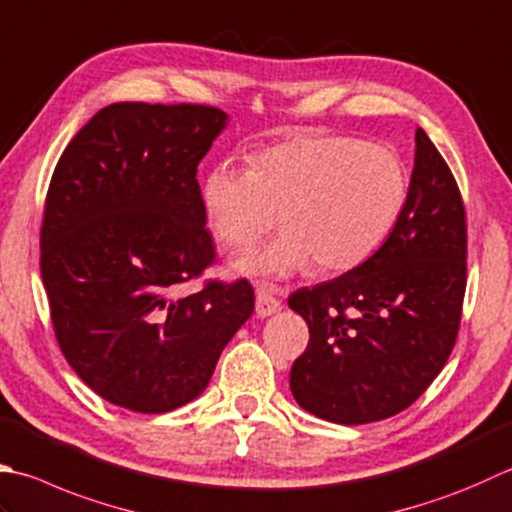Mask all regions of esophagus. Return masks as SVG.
<instances>
[{
    "label": "esophagus",
    "instance_id": "obj_1",
    "mask_svg": "<svg viewBox=\"0 0 512 512\" xmlns=\"http://www.w3.org/2000/svg\"><path fill=\"white\" fill-rule=\"evenodd\" d=\"M279 308H282V304H279V299L273 297V293L266 286H259L257 288V297H255V310L259 317H270L279 313Z\"/></svg>",
    "mask_w": 512,
    "mask_h": 512
}]
</instances>
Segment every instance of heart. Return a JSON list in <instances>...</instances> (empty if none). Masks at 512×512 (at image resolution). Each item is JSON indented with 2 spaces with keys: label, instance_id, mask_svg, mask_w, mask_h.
<instances>
[{
  "label": "heart",
  "instance_id": "heart-1",
  "mask_svg": "<svg viewBox=\"0 0 512 512\" xmlns=\"http://www.w3.org/2000/svg\"><path fill=\"white\" fill-rule=\"evenodd\" d=\"M408 170L397 150L342 135H304L259 150L253 168L213 166L202 206L228 248L255 246L270 228L273 244L239 257L242 275L286 279L315 262L322 273L362 266L402 215Z\"/></svg>",
  "mask_w": 512,
  "mask_h": 512
}]
</instances>
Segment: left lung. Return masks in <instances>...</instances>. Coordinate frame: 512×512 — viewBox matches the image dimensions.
<instances>
[{"label":"left lung","mask_w":512,"mask_h":512,"mask_svg":"<svg viewBox=\"0 0 512 512\" xmlns=\"http://www.w3.org/2000/svg\"><path fill=\"white\" fill-rule=\"evenodd\" d=\"M466 293V213L422 128L406 204L382 248L288 297L308 324L290 393L310 415L357 426L402 413L444 368Z\"/></svg>","instance_id":"1"}]
</instances>
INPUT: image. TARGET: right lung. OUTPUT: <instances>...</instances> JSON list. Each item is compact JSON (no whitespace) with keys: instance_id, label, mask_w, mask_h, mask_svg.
<instances>
[{"instance_id":"obj_1","label":"right lung","mask_w":512,"mask_h":512,"mask_svg":"<svg viewBox=\"0 0 512 512\" xmlns=\"http://www.w3.org/2000/svg\"><path fill=\"white\" fill-rule=\"evenodd\" d=\"M226 124L199 104H110L55 166L39 239L50 317L70 368L110 404L193 402L253 315L246 279L173 297L215 259L197 166Z\"/></svg>"}]
</instances>
